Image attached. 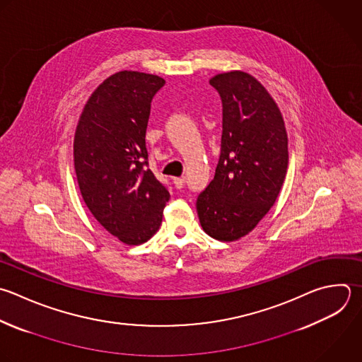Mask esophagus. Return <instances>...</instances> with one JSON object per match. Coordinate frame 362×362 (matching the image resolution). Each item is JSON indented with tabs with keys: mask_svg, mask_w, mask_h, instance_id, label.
<instances>
[{
	"mask_svg": "<svg viewBox=\"0 0 362 362\" xmlns=\"http://www.w3.org/2000/svg\"><path fill=\"white\" fill-rule=\"evenodd\" d=\"M174 185L178 188V189H181V188H184V185H185V180L184 178H174Z\"/></svg>",
	"mask_w": 362,
	"mask_h": 362,
	"instance_id": "obj_1",
	"label": "esophagus"
}]
</instances>
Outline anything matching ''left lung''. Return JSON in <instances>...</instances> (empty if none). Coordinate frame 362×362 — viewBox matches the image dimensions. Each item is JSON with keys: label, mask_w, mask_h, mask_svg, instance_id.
I'll list each match as a JSON object with an SVG mask.
<instances>
[{"label": "left lung", "mask_w": 362, "mask_h": 362, "mask_svg": "<svg viewBox=\"0 0 362 362\" xmlns=\"http://www.w3.org/2000/svg\"><path fill=\"white\" fill-rule=\"evenodd\" d=\"M209 85L222 102L221 153L197 211L209 236L230 242L273 206L287 171V134L277 105L253 76L228 72Z\"/></svg>", "instance_id": "8db88e82"}]
</instances>
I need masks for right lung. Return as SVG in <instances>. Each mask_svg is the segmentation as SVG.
<instances>
[{
    "label": "right lung",
    "instance_id": "add662e5",
    "mask_svg": "<svg viewBox=\"0 0 362 362\" xmlns=\"http://www.w3.org/2000/svg\"><path fill=\"white\" fill-rule=\"evenodd\" d=\"M165 81L123 71L89 98L79 119L74 158L82 197L100 225L127 245L160 228L168 187L148 168L146 130L151 102Z\"/></svg>",
    "mask_w": 362,
    "mask_h": 362
}]
</instances>
